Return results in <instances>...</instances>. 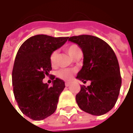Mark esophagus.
<instances>
[{
	"label": "esophagus",
	"mask_w": 133,
	"mask_h": 133,
	"mask_svg": "<svg viewBox=\"0 0 133 133\" xmlns=\"http://www.w3.org/2000/svg\"><path fill=\"white\" fill-rule=\"evenodd\" d=\"M65 86L66 87H69L70 85V83H65Z\"/></svg>",
	"instance_id": "34e87169"
}]
</instances>
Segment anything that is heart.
I'll list each match as a JSON object with an SVG mask.
<instances>
[{
    "label": "heart",
    "mask_w": 133,
    "mask_h": 133,
    "mask_svg": "<svg viewBox=\"0 0 133 133\" xmlns=\"http://www.w3.org/2000/svg\"><path fill=\"white\" fill-rule=\"evenodd\" d=\"M65 50L69 54L73 59H76L79 55H82V50L79 45L77 44H71L65 48ZM58 58V53L57 51H53L50 55V64L52 67H55L57 64V61ZM75 73V71L73 70L70 69H62L59 70L57 72V76L58 78L65 80V81H69L72 78V76Z\"/></svg>",
    "instance_id": "b5f03b06"
}]
</instances>
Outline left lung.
<instances>
[{"instance_id":"obj_1","label":"left lung","mask_w":133,"mask_h":133,"mask_svg":"<svg viewBox=\"0 0 133 133\" xmlns=\"http://www.w3.org/2000/svg\"><path fill=\"white\" fill-rule=\"evenodd\" d=\"M68 41L78 44L83 52V65L77 78L89 86L81 85L75 96L79 108L89 114L102 115L117 102L122 78L115 53L102 39L89 35L72 36Z\"/></svg>"}]
</instances>
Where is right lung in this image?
Segmentation results:
<instances>
[{
  "label": "right lung",
  "instance_id": "right-lung-1",
  "mask_svg": "<svg viewBox=\"0 0 133 133\" xmlns=\"http://www.w3.org/2000/svg\"><path fill=\"white\" fill-rule=\"evenodd\" d=\"M68 39L34 35L25 41L17 52L12 72L13 93L20 110L32 120H43L57 108L65 83L58 78L54 80L52 76V85L49 86L43 83V79L52 70L51 53Z\"/></svg>",
  "mask_w": 133,
  "mask_h": 133
}]
</instances>
